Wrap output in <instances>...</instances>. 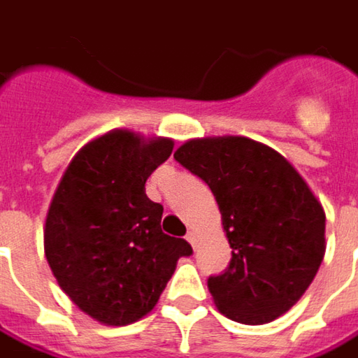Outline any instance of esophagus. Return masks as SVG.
I'll return each mask as SVG.
<instances>
[{
    "label": "esophagus",
    "instance_id": "34e87169",
    "mask_svg": "<svg viewBox=\"0 0 358 358\" xmlns=\"http://www.w3.org/2000/svg\"><path fill=\"white\" fill-rule=\"evenodd\" d=\"M186 241L192 244V248H196V232L194 230H188V234H186Z\"/></svg>",
    "mask_w": 358,
    "mask_h": 358
}]
</instances>
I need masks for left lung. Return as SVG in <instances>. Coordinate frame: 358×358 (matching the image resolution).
Returning a JSON list of instances; mask_svg holds the SVG:
<instances>
[{"mask_svg": "<svg viewBox=\"0 0 358 358\" xmlns=\"http://www.w3.org/2000/svg\"><path fill=\"white\" fill-rule=\"evenodd\" d=\"M174 158L208 184L222 214L232 258L208 276L220 313L242 324L285 315L324 257V210L306 182L278 152L248 138L190 140Z\"/></svg>", "mask_w": 358, "mask_h": 358, "instance_id": "obj_1", "label": "left lung"}]
</instances>
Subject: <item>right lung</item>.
Returning <instances> with one entry per match:
<instances>
[{"mask_svg":"<svg viewBox=\"0 0 358 358\" xmlns=\"http://www.w3.org/2000/svg\"><path fill=\"white\" fill-rule=\"evenodd\" d=\"M172 148V140L106 134L73 156L55 190L45 258L62 290L103 324L148 315L178 258L192 255L184 238L164 234L162 204L146 196V180Z\"/></svg>","mask_w":358,"mask_h":358,"instance_id":"1","label":"right lung"}]
</instances>
